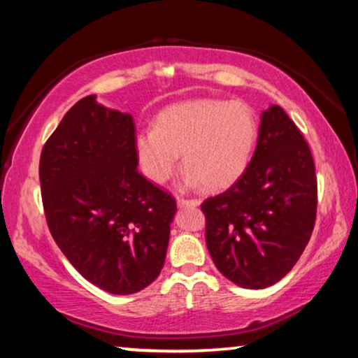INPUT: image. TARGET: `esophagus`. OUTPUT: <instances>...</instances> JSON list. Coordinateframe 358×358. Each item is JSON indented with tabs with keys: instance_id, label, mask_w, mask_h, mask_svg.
<instances>
[{
	"instance_id": "esophagus-1",
	"label": "esophagus",
	"mask_w": 358,
	"mask_h": 358,
	"mask_svg": "<svg viewBox=\"0 0 358 358\" xmlns=\"http://www.w3.org/2000/svg\"><path fill=\"white\" fill-rule=\"evenodd\" d=\"M176 204H178L180 208H187V206H192V208H194V206H198L199 201H198V199H189V198H178V199H176Z\"/></svg>"
}]
</instances>
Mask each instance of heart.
Listing matches in <instances>:
<instances>
[{
	"label": "heart",
	"instance_id": "heart-1",
	"mask_svg": "<svg viewBox=\"0 0 358 358\" xmlns=\"http://www.w3.org/2000/svg\"><path fill=\"white\" fill-rule=\"evenodd\" d=\"M257 139L259 122L247 104L193 99L162 111L155 129L136 137V152L150 182H169L183 155L188 185L217 192L244 173Z\"/></svg>",
	"mask_w": 358,
	"mask_h": 358
}]
</instances>
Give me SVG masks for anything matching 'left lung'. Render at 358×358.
<instances>
[{"label": "left lung", "mask_w": 358, "mask_h": 358, "mask_svg": "<svg viewBox=\"0 0 358 358\" xmlns=\"http://www.w3.org/2000/svg\"><path fill=\"white\" fill-rule=\"evenodd\" d=\"M201 211L209 254L231 282L260 289L293 268L316 222L317 178L308 142L283 108L262 113L249 166Z\"/></svg>", "instance_id": "left-lung-1"}]
</instances>
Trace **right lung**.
I'll list each match as a JSON object with an SVG mask.
<instances>
[{
    "mask_svg": "<svg viewBox=\"0 0 358 358\" xmlns=\"http://www.w3.org/2000/svg\"><path fill=\"white\" fill-rule=\"evenodd\" d=\"M132 116L80 99L47 139L39 180L47 226L90 283L132 294L164 266L176 201L137 171Z\"/></svg>",
    "mask_w": 358,
    "mask_h": 358,
    "instance_id": "1",
    "label": "right lung"
}]
</instances>
